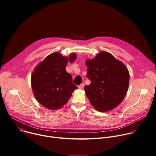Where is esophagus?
<instances>
[{
    "mask_svg": "<svg viewBox=\"0 0 156 156\" xmlns=\"http://www.w3.org/2000/svg\"><path fill=\"white\" fill-rule=\"evenodd\" d=\"M84 87V83H82V84H80V85L78 86V88L80 89H83Z\"/></svg>",
    "mask_w": 156,
    "mask_h": 156,
    "instance_id": "esophagus-1",
    "label": "esophagus"
}]
</instances>
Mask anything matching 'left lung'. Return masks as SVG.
<instances>
[{
    "label": "left lung",
    "mask_w": 156,
    "mask_h": 156,
    "mask_svg": "<svg viewBox=\"0 0 156 156\" xmlns=\"http://www.w3.org/2000/svg\"><path fill=\"white\" fill-rule=\"evenodd\" d=\"M87 77L91 81L84 87L91 105L98 111L115 109L123 100L128 90L129 71L111 53L102 51L87 60Z\"/></svg>",
    "instance_id": "1"
}]
</instances>
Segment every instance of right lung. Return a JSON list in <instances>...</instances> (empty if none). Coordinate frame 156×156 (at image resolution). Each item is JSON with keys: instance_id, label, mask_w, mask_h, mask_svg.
<instances>
[{"instance_id": "obj_1", "label": "right lung", "mask_w": 156, "mask_h": 156, "mask_svg": "<svg viewBox=\"0 0 156 156\" xmlns=\"http://www.w3.org/2000/svg\"><path fill=\"white\" fill-rule=\"evenodd\" d=\"M75 53L63 56L54 52L40 63L31 76V85L37 101L48 109H58L63 106L77 89L72 77L66 71L68 62H73Z\"/></svg>"}]
</instances>
